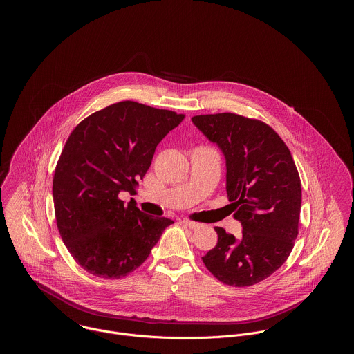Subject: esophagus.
<instances>
[{
	"label": "esophagus",
	"mask_w": 354,
	"mask_h": 354,
	"mask_svg": "<svg viewBox=\"0 0 354 354\" xmlns=\"http://www.w3.org/2000/svg\"><path fill=\"white\" fill-rule=\"evenodd\" d=\"M180 223H182L185 227H187V228H189V230H196V228L201 227L199 223H195V221H191V220H182Z\"/></svg>",
	"instance_id": "obj_1"
}]
</instances>
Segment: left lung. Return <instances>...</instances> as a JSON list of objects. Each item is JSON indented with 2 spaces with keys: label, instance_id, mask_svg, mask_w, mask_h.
Returning <instances> with one entry per match:
<instances>
[{
  "label": "left lung",
  "instance_id": "8db88e82",
  "mask_svg": "<svg viewBox=\"0 0 354 354\" xmlns=\"http://www.w3.org/2000/svg\"><path fill=\"white\" fill-rule=\"evenodd\" d=\"M192 122L224 153L228 201L243 227L239 239L215 227L218 244L203 263L227 286H253L286 263L299 235V171L284 140L261 120L221 113Z\"/></svg>",
  "mask_w": 354,
  "mask_h": 354
}]
</instances>
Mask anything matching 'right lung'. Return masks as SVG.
<instances>
[{
  "instance_id": "add662e5",
  "label": "right lung",
  "mask_w": 354,
  "mask_h": 354,
  "mask_svg": "<svg viewBox=\"0 0 354 354\" xmlns=\"http://www.w3.org/2000/svg\"><path fill=\"white\" fill-rule=\"evenodd\" d=\"M183 114L123 101L84 118L68 138L53 178L57 227L74 260L101 279L140 267L174 221L119 199L135 194L160 140Z\"/></svg>"
}]
</instances>
